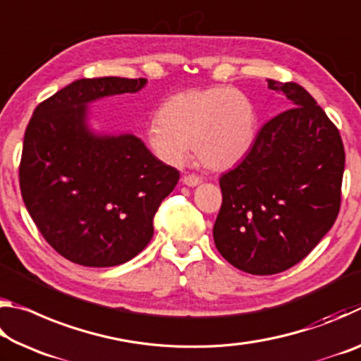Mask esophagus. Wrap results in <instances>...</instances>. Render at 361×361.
<instances>
[{
  "label": "esophagus",
  "instance_id": "obj_1",
  "mask_svg": "<svg viewBox=\"0 0 361 361\" xmlns=\"http://www.w3.org/2000/svg\"><path fill=\"white\" fill-rule=\"evenodd\" d=\"M200 183H202V178H200L199 175L188 173V175L183 176V185H186V186H191V188H194V186L200 185Z\"/></svg>",
  "mask_w": 361,
  "mask_h": 361
}]
</instances>
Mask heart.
<instances>
[{
	"instance_id": "heart-1",
	"label": "heart",
	"mask_w": 361,
	"mask_h": 361,
	"mask_svg": "<svg viewBox=\"0 0 361 361\" xmlns=\"http://www.w3.org/2000/svg\"><path fill=\"white\" fill-rule=\"evenodd\" d=\"M256 111L239 89H189L164 102L146 127L151 151L169 166H181L191 145L207 169L226 170L247 156L255 140Z\"/></svg>"
}]
</instances>
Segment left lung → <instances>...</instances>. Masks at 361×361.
Segmentation results:
<instances>
[{
	"instance_id": "left-lung-1",
	"label": "left lung",
	"mask_w": 361,
	"mask_h": 361,
	"mask_svg": "<svg viewBox=\"0 0 361 361\" xmlns=\"http://www.w3.org/2000/svg\"><path fill=\"white\" fill-rule=\"evenodd\" d=\"M267 87L291 108L267 121L243 161L219 178L213 226L223 258L255 276L298 264L331 229L345 164L338 127L307 90L274 79Z\"/></svg>"
}]
</instances>
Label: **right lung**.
Masks as SVG:
<instances>
[{
    "mask_svg": "<svg viewBox=\"0 0 361 361\" xmlns=\"http://www.w3.org/2000/svg\"><path fill=\"white\" fill-rule=\"evenodd\" d=\"M145 78L78 79L41 102L30 119L19 167L30 216L59 255L87 267L137 256L152 239V218L180 172L132 133L103 135L87 124V105L135 94Z\"/></svg>",
    "mask_w": 361,
    "mask_h": 361,
    "instance_id": "1",
    "label": "right lung"
}]
</instances>
